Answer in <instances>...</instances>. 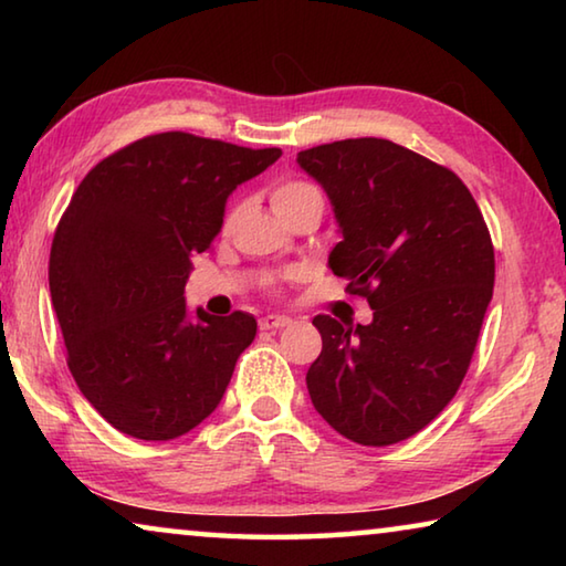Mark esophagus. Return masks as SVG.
<instances>
[{
	"instance_id": "obj_1",
	"label": "esophagus",
	"mask_w": 566,
	"mask_h": 566,
	"mask_svg": "<svg viewBox=\"0 0 566 566\" xmlns=\"http://www.w3.org/2000/svg\"><path fill=\"white\" fill-rule=\"evenodd\" d=\"M292 319L290 317H282V314H266V317L260 319V329H266V332H274V329H284L290 327Z\"/></svg>"
}]
</instances>
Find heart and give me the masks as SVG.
Listing matches in <instances>:
<instances>
[{
	"label": "heart",
	"instance_id": "heart-1",
	"mask_svg": "<svg viewBox=\"0 0 566 566\" xmlns=\"http://www.w3.org/2000/svg\"><path fill=\"white\" fill-rule=\"evenodd\" d=\"M312 195H319V191L314 189L310 181L282 179V181H276L274 189H272V207L284 209V207H290L294 202H300V199L312 197Z\"/></svg>",
	"mask_w": 566,
	"mask_h": 566
}]
</instances>
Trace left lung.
<instances>
[{"label":"left lung","mask_w":566,"mask_h":566,"mask_svg":"<svg viewBox=\"0 0 566 566\" xmlns=\"http://www.w3.org/2000/svg\"><path fill=\"white\" fill-rule=\"evenodd\" d=\"M296 161L337 217L332 272L375 310L357 327L314 317L322 354L306 389L342 437L397 444L424 429L467 375L494 290L490 229L452 169L389 139L332 142Z\"/></svg>","instance_id":"obj_1"}]
</instances>
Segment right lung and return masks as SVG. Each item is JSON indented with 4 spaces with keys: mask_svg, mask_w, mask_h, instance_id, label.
<instances>
[{
    "mask_svg": "<svg viewBox=\"0 0 566 566\" xmlns=\"http://www.w3.org/2000/svg\"><path fill=\"white\" fill-rule=\"evenodd\" d=\"M282 149L165 132L102 159L72 195L50 292L76 387L114 429L167 442L217 409L256 334L247 312L187 317L191 254L212 247L227 197Z\"/></svg>",
    "mask_w": 566,
    "mask_h": 566,
    "instance_id": "add662e5",
    "label": "right lung"
}]
</instances>
